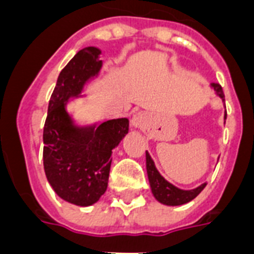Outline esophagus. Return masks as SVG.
I'll use <instances>...</instances> for the list:
<instances>
[{
  "instance_id": "esophagus-1",
  "label": "esophagus",
  "mask_w": 254,
  "mask_h": 254,
  "mask_svg": "<svg viewBox=\"0 0 254 254\" xmlns=\"http://www.w3.org/2000/svg\"><path fill=\"white\" fill-rule=\"evenodd\" d=\"M145 121H146V117L143 116V113H137L131 119V125L134 127H138V129H142L145 127Z\"/></svg>"
}]
</instances>
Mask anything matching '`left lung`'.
<instances>
[{
    "instance_id": "obj_1",
    "label": "left lung",
    "mask_w": 254,
    "mask_h": 254,
    "mask_svg": "<svg viewBox=\"0 0 254 254\" xmlns=\"http://www.w3.org/2000/svg\"><path fill=\"white\" fill-rule=\"evenodd\" d=\"M211 87L215 89L217 96L224 101V92L220 84L217 83H212ZM225 119H227V113H225ZM146 170H147V178H149V183H150L151 192L154 195V197L159 203L166 205H182L189 203L192 199L199 195V193L204 190L207 183H203L199 187L193 190H181L171 185L170 182H167L165 178L159 174L154 165V161L151 159L150 154L146 151Z\"/></svg>"
}]
</instances>
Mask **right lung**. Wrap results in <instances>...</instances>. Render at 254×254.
Masks as SVG:
<instances>
[{
  "instance_id": "1",
  "label": "right lung",
  "mask_w": 254,
  "mask_h": 254,
  "mask_svg": "<svg viewBox=\"0 0 254 254\" xmlns=\"http://www.w3.org/2000/svg\"><path fill=\"white\" fill-rule=\"evenodd\" d=\"M96 47L80 50L62 69L49 103L43 129V166L58 196L87 207L107 191L112 151L129 131V120H108L76 127L65 105L80 95L85 83L97 76L103 62Z\"/></svg>"
}]
</instances>
